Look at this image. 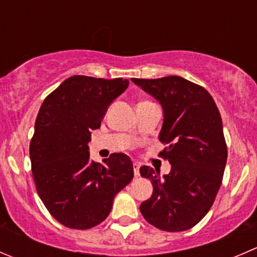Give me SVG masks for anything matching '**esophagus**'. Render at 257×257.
Segmentation results:
<instances>
[{
  "mask_svg": "<svg viewBox=\"0 0 257 257\" xmlns=\"http://www.w3.org/2000/svg\"><path fill=\"white\" fill-rule=\"evenodd\" d=\"M133 171H134V176L138 177L139 176V163H137V162H134L133 163Z\"/></svg>",
  "mask_w": 257,
  "mask_h": 257,
  "instance_id": "obj_1",
  "label": "esophagus"
}]
</instances>
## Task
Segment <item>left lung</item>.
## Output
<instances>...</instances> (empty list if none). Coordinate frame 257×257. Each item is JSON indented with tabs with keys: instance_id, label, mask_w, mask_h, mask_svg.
Wrapping results in <instances>:
<instances>
[{
	"instance_id": "left-lung-1",
	"label": "left lung",
	"mask_w": 257,
	"mask_h": 257,
	"mask_svg": "<svg viewBox=\"0 0 257 257\" xmlns=\"http://www.w3.org/2000/svg\"><path fill=\"white\" fill-rule=\"evenodd\" d=\"M132 81L161 104L159 139L171 143L162 152L171 163L168 174L141 167V176L153 184L141 212L159 230H189L210 211L222 182L227 147L220 111L206 89L181 76Z\"/></svg>"
}]
</instances>
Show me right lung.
I'll return each mask as SVG.
<instances>
[{
    "label": "right lung",
    "instance_id": "1",
    "mask_svg": "<svg viewBox=\"0 0 257 257\" xmlns=\"http://www.w3.org/2000/svg\"><path fill=\"white\" fill-rule=\"evenodd\" d=\"M128 79L75 75L44 100L30 143L37 193L61 225L86 230L103 222L114 197L133 179V163L113 153L104 164L90 159L88 143Z\"/></svg>",
    "mask_w": 257,
    "mask_h": 257
}]
</instances>
